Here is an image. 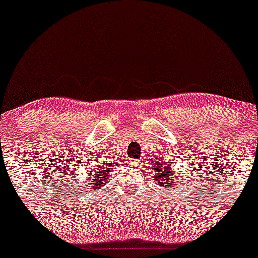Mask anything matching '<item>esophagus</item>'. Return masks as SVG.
Segmentation results:
<instances>
[{
	"label": "esophagus",
	"mask_w": 258,
	"mask_h": 258,
	"mask_svg": "<svg viewBox=\"0 0 258 258\" xmlns=\"http://www.w3.org/2000/svg\"><path fill=\"white\" fill-rule=\"evenodd\" d=\"M130 165H133L134 168H140V163H139V161H136V160H133L132 162H130Z\"/></svg>",
	"instance_id": "obj_1"
}]
</instances>
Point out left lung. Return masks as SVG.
I'll return each instance as SVG.
<instances>
[{
    "instance_id": "left-lung-1",
    "label": "left lung",
    "mask_w": 258,
    "mask_h": 258,
    "mask_svg": "<svg viewBox=\"0 0 258 258\" xmlns=\"http://www.w3.org/2000/svg\"><path fill=\"white\" fill-rule=\"evenodd\" d=\"M175 162L170 161L168 158L167 162H157L156 164H155V167L153 168V174H154V178H155V182L157 183L158 185L163 186H172V189H175L176 186V183L179 182V179L174 176V178H170V175H174V172H172V165H174ZM181 188V186H179Z\"/></svg>"
}]
</instances>
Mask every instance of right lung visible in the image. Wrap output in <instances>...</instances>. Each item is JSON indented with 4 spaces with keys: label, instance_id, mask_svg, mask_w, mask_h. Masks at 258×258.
<instances>
[{
    "label": "right lung",
    "instance_id": "1",
    "mask_svg": "<svg viewBox=\"0 0 258 258\" xmlns=\"http://www.w3.org/2000/svg\"><path fill=\"white\" fill-rule=\"evenodd\" d=\"M109 160V158H108ZM115 167V163H109V161L105 158H98V160L93 163V165H89V183L87 181H83V184L81 185L83 189V192L86 190H97L101 189L102 186L107 184L109 181V176L111 174L112 168Z\"/></svg>",
    "mask_w": 258,
    "mask_h": 258
}]
</instances>
